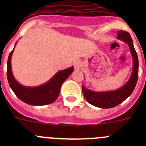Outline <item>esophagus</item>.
I'll return each instance as SVG.
<instances>
[{"label": "esophagus", "mask_w": 146, "mask_h": 146, "mask_svg": "<svg viewBox=\"0 0 146 146\" xmlns=\"http://www.w3.org/2000/svg\"><path fill=\"white\" fill-rule=\"evenodd\" d=\"M73 65H74V69H79L80 67V62L78 61V60H77V61L74 62V64H73Z\"/></svg>", "instance_id": "esophagus-1"}]
</instances>
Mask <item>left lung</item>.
Listing matches in <instances>:
<instances>
[{"mask_svg":"<svg viewBox=\"0 0 146 146\" xmlns=\"http://www.w3.org/2000/svg\"><path fill=\"white\" fill-rule=\"evenodd\" d=\"M118 38L127 43L129 47L131 56L133 58V69L129 80L123 86L116 91L96 92L82 86L85 99L89 104L100 108H112L123 102L133 92L138 78V57L134 47L133 42L128 32L118 31Z\"/></svg>","mask_w":146,"mask_h":146,"instance_id":"1","label":"left lung"}]
</instances>
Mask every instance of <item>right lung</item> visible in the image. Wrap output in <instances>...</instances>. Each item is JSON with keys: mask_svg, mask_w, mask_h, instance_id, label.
<instances>
[{"mask_svg": "<svg viewBox=\"0 0 146 146\" xmlns=\"http://www.w3.org/2000/svg\"><path fill=\"white\" fill-rule=\"evenodd\" d=\"M14 49L10 52L7 62V79L10 87L17 96L25 103L34 106H42L52 103L60 94L62 83L74 71V67L57 72L45 84L38 87H26L20 85L13 76L11 58Z\"/></svg>", "mask_w": 146, "mask_h": 146, "instance_id": "1", "label": "right lung"}]
</instances>
